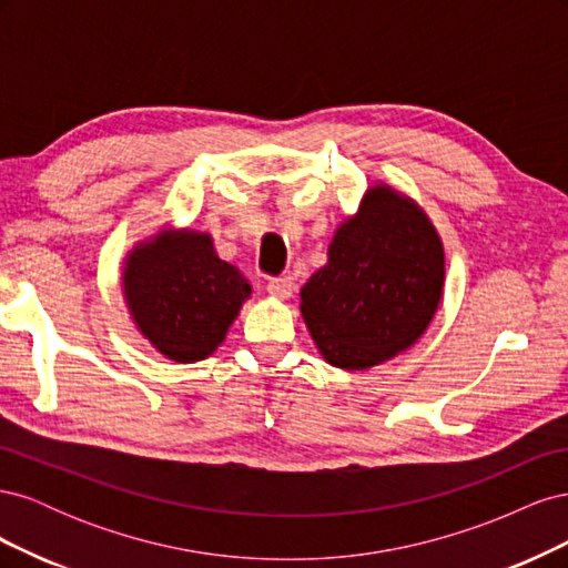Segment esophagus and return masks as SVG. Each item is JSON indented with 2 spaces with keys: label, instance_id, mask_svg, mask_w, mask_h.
I'll return each mask as SVG.
<instances>
[{
  "label": "esophagus",
  "instance_id": "34e87169",
  "mask_svg": "<svg viewBox=\"0 0 568 568\" xmlns=\"http://www.w3.org/2000/svg\"><path fill=\"white\" fill-rule=\"evenodd\" d=\"M267 291L274 296V298H282V301H288L291 296H294V280L291 277H277V280H270L267 282Z\"/></svg>",
  "mask_w": 568,
  "mask_h": 568
}]
</instances>
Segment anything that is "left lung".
Returning a JSON list of instances; mask_svg holds the SVG:
<instances>
[{
    "label": "left lung",
    "mask_w": 568,
    "mask_h": 568,
    "mask_svg": "<svg viewBox=\"0 0 568 568\" xmlns=\"http://www.w3.org/2000/svg\"><path fill=\"white\" fill-rule=\"evenodd\" d=\"M443 282L445 253L432 220L409 196L374 184L341 222L326 265L301 288V313L326 363L369 369L417 343Z\"/></svg>",
    "instance_id": "left-lung-1"
}]
</instances>
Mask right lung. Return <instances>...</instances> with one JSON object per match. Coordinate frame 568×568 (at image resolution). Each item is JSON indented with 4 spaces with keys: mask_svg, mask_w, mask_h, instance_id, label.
<instances>
[{
    "mask_svg": "<svg viewBox=\"0 0 568 568\" xmlns=\"http://www.w3.org/2000/svg\"><path fill=\"white\" fill-rule=\"evenodd\" d=\"M123 294L142 336L184 365L215 353L251 298V284L220 261L211 234L161 230L128 253Z\"/></svg>",
    "mask_w": 568,
    "mask_h": 568,
    "instance_id": "obj_1",
    "label": "right lung"
}]
</instances>
